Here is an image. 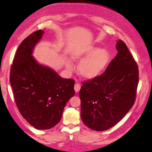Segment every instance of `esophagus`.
Masks as SVG:
<instances>
[{"label": "esophagus", "instance_id": "obj_1", "mask_svg": "<svg viewBox=\"0 0 152 152\" xmlns=\"http://www.w3.org/2000/svg\"><path fill=\"white\" fill-rule=\"evenodd\" d=\"M74 89H75V91L76 93H78L81 89V86L79 83H75L74 86Z\"/></svg>", "mask_w": 152, "mask_h": 152}]
</instances>
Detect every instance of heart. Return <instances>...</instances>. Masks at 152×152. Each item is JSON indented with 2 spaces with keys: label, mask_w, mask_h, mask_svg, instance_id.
I'll use <instances>...</instances> for the list:
<instances>
[{
  "label": "heart",
  "mask_w": 152,
  "mask_h": 152,
  "mask_svg": "<svg viewBox=\"0 0 152 152\" xmlns=\"http://www.w3.org/2000/svg\"><path fill=\"white\" fill-rule=\"evenodd\" d=\"M71 57L75 61H81L79 65V73L82 77L87 80L100 76L111 59L110 53L107 49L94 45L77 48L72 51ZM66 66L70 69L72 63L67 62Z\"/></svg>",
  "instance_id": "1"
}]
</instances>
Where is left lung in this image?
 Returning <instances> with one entry per match:
<instances>
[{
  "label": "left lung",
  "instance_id": "1",
  "mask_svg": "<svg viewBox=\"0 0 152 152\" xmlns=\"http://www.w3.org/2000/svg\"><path fill=\"white\" fill-rule=\"evenodd\" d=\"M118 54L98 77L84 82L79 91L81 117L95 131L110 129L134 105L139 71L132 55L121 40L116 43Z\"/></svg>",
  "mask_w": 152,
  "mask_h": 152
}]
</instances>
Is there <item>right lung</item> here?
<instances>
[{
    "label": "right lung",
    "mask_w": 152,
    "mask_h": 152,
    "mask_svg": "<svg viewBox=\"0 0 152 152\" xmlns=\"http://www.w3.org/2000/svg\"><path fill=\"white\" fill-rule=\"evenodd\" d=\"M45 32L30 34L18 46L10 69V83L16 104L26 121L37 129L52 128L60 121L64 107L74 96L75 81L64 79L39 63L34 49Z\"/></svg>",
    "instance_id": "1"
}]
</instances>
